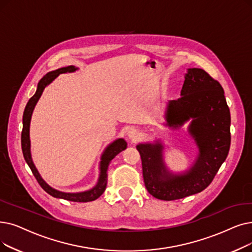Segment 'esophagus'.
Returning <instances> with one entry per match:
<instances>
[{
    "label": "esophagus",
    "instance_id": "34e87169",
    "mask_svg": "<svg viewBox=\"0 0 252 252\" xmlns=\"http://www.w3.org/2000/svg\"><path fill=\"white\" fill-rule=\"evenodd\" d=\"M126 135H127V137H128L130 140H132V141H136V140L139 138L140 133H139V130H138L137 128L133 127V128H129V129L127 130Z\"/></svg>",
    "mask_w": 252,
    "mask_h": 252
}]
</instances>
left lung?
Wrapping results in <instances>:
<instances>
[{
  "instance_id": "obj_1",
  "label": "left lung",
  "mask_w": 252,
  "mask_h": 252,
  "mask_svg": "<svg viewBox=\"0 0 252 252\" xmlns=\"http://www.w3.org/2000/svg\"><path fill=\"white\" fill-rule=\"evenodd\" d=\"M184 78L181 97L167 103L163 125L177 129L189 122V134L199 149L192 166L183 173L169 171L160 140L136 146L148 192L163 201L204 190L225 160L231 145V113L220 83L198 68L188 69Z\"/></svg>"
}]
</instances>
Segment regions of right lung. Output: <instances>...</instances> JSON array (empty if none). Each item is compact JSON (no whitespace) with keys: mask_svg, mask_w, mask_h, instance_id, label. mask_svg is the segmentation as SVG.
<instances>
[{"mask_svg":"<svg viewBox=\"0 0 252 252\" xmlns=\"http://www.w3.org/2000/svg\"><path fill=\"white\" fill-rule=\"evenodd\" d=\"M78 68H76L75 65H68V67H63L60 68L58 70L51 71L47 73L44 77H43L37 86V91L36 94L32 95L31 99L29 100L26 108H25V112L23 116V132H21V149H23L24 153V158L29 165L30 169L32 170V174H34L35 178L37 179L38 183L41 185V188L44 189L47 193L50 195L54 196V198L58 199H63V200H68L71 202H92L96 200L99 196L103 194V192L106 189L107 187V170L108 166L110 161L118 155L119 152H122L126 148V142L125 139L119 138L113 141L111 144H109L106 149L104 150L103 155L101 157V161H100V176L99 180H97L96 184L94 187L89 190L85 191H80V192H63L60 191L58 189H54L51 187L43 180L41 177V175L39 174L38 170L36 169L34 162H32V156H31V141H30V124H31V118L32 111H34L35 106L38 103L40 96L43 93V91L45 90V87L49 85L54 79H56L60 74L63 73H73L75 71H77Z\"/></svg>","mask_w":252,"mask_h":252,"instance_id":"add662e5","label":"right lung"}]
</instances>
